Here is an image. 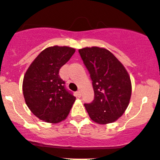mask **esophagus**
Here are the masks:
<instances>
[{
    "mask_svg": "<svg viewBox=\"0 0 160 160\" xmlns=\"http://www.w3.org/2000/svg\"><path fill=\"white\" fill-rule=\"evenodd\" d=\"M77 94H78V97L82 96V92H81L80 90H78V91L77 92Z\"/></svg>",
    "mask_w": 160,
    "mask_h": 160,
    "instance_id": "1",
    "label": "esophagus"
}]
</instances>
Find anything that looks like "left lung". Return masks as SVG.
I'll list each match as a JSON object with an SVG mask.
<instances>
[{
    "instance_id": "8db88e82",
    "label": "left lung",
    "mask_w": 160,
    "mask_h": 160,
    "mask_svg": "<svg viewBox=\"0 0 160 160\" xmlns=\"http://www.w3.org/2000/svg\"><path fill=\"white\" fill-rule=\"evenodd\" d=\"M88 69L93 86L94 100L85 103L89 117L98 124L116 121L129 105L132 84L122 64L102 48H84L78 50Z\"/></svg>"
}]
</instances>
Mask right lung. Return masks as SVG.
<instances>
[{"instance_id":"right-lung-1","label":"right lung","mask_w":160,"mask_h":160,"mask_svg":"<svg viewBox=\"0 0 160 160\" xmlns=\"http://www.w3.org/2000/svg\"><path fill=\"white\" fill-rule=\"evenodd\" d=\"M75 49L53 46L42 51L28 68L23 80L24 100L31 112L41 120L58 123L68 116L75 97L65 88L60 68Z\"/></svg>"}]
</instances>
